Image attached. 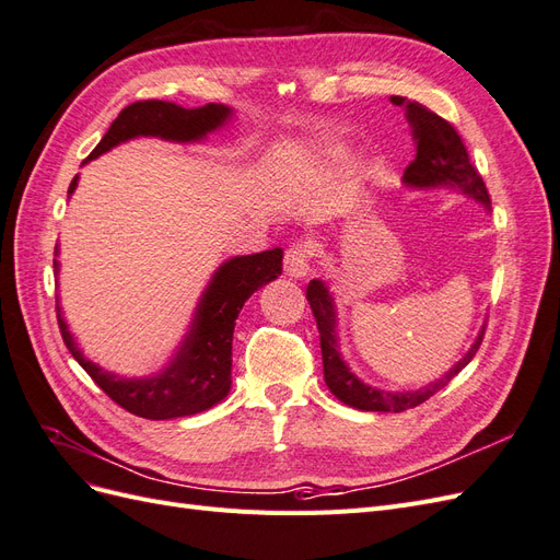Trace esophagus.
<instances>
[{
    "mask_svg": "<svg viewBox=\"0 0 560 560\" xmlns=\"http://www.w3.org/2000/svg\"><path fill=\"white\" fill-rule=\"evenodd\" d=\"M311 245L308 243H294L284 254V273L301 280L311 273Z\"/></svg>",
    "mask_w": 560,
    "mask_h": 560,
    "instance_id": "esophagus-1",
    "label": "esophagus"
}]
</instances>
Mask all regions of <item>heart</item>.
<instances>
[{
  "instance_id": "obj_1",
  "label": "heart",
  "mask_w": 560,
  "mask_h": 560,
  "mask_svg": "<svg viewBox=\"0 0 560 560\" xmlns=\"http://www.w3.org/2000/svg\"><path fill=\"white\" fill-rule=\"evenodd\" d=\"M346 156V151H343V147H329V149H325V161H329V163H336V161H341Z\"/></svg>"
}]
</instances>
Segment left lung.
Wrapping results in <instances>:
<instances>
[{
	"label": "left lung",
	"instance_id": "8db88e82",
	"mask_svg": "<svg viewBox=\"0 0 560 560\" xmlns=\"http://www.w3.org/2000/svg\"><path fill=\"white\" fill-rule=\"evenodd\" d=\"M393 103L404 107L406 121L411 126V138L416 144V159L406 167L401 177L406 189L413 191H434V189H451L460 194L490 212V198L486 191V184L481 175L474 171L469 163L467 149L460 140V135L455 128L444 121L442 116H436L428 107L418 103H411L406 97H393ZM306 296L311 301V308L317 322L319 331V348H322V364H325V383L329 393L343 401L346 406H352L358 411H381V413H401L406 409L430 399L439 389L446 387L451 378H455L460 371L471 362L477 354L483 329H479L469 350L457 360L442 378L432 381L430 385H422L418 389H404V393H393V389H383L364 383L352 374V369L341 358V346H338V331H336V306L334 296L329 292V284L325 280H311Z\"/></svg>",
	"mask_w": 560,
	"mask_h": 560
}]
</instances>
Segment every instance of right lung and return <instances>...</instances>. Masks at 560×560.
Masks as SVG:
<instances>
[{
  "mask_svg": "<svg viewBox=\"0 0 560 560\" xmlns=\"http://www.w3.org/2000/svg\"><path fill=\"white\" fill-rule=\"evenodd\" d=\"M233 116L235 112L226 105L208 103L189 109L165 103V100H144V103L128 105L116 116L105 138L100 140L93 154L83 163L138 138H159L177 144L206 142L208 135L222 130L226 124H231ZM77 184L79 175L72 179L67 194L72 196ZM282 254L284 252L280 247H273L259 254L231 257L224 264H219L198 299L191 325L182 336L179 346L171 354V360L161 369L151 371V374L124 376L91 362L74 341L62 317L60 301H56L62 341L83 371L126 411L149 420H171L202 413L219 401H224L231 393V346L235 319H238L245 301L259 287L273 282L282 273ZM54 270L58 276V259H54Z\"/></svg>",
  "mask_w": 560,
  "mask_h": 560,
  "instance_id": "right-lung-1",
  "label": "right lung"
}]
</instances>
